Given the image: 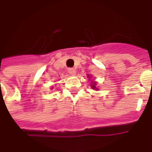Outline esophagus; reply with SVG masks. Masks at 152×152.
<instances>
[{"instance_id":"34e87169","label":"esophagus","mask_w":152,"mask_h":152,"mask_svg":"<svg viewBox=\"0 0 152 152\" xmlns=\"http://www.w3.org/2000/svg\"><path fill=\"white\" fill-rule=\"evenodd\" d=\"M69 72L70 75L74 76V75L76 74V69H72V68H71V69H69Z\"/></svg>"}]
</instances>
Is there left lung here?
<instances>
[{"instance_id":"8db88e82","label":"left lung","mask_w":152,"mask_h":152,"mask_svg":"<svg viewBox=\"0 0 152 152\" xmlns=\"http://www.w3.org/2000/svg\"><path fill=\"white\" fill-rule=\"evenodd\" d=\"M94 85H95V83H94V85L93 86H92V87H93V89H95V86H94Z\"/></svg>"}]
</instances>
